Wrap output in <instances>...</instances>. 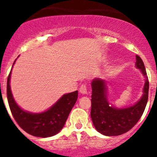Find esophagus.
Returning a JSON list of instances; mask_svg holds the SVG:
<instances>
[{"instance_id": "1", "label": "esophagus", "mask_w": 157, "mask_h": 157, "mask_svg": "<svg viewBox=\"0 0 157 157\" xmlns=\"http://www.w3.org/2000/svg\"><path fill=\"white\" fill-rule=\"evenodd\" d=\"M79 92L83 94H86L87 93H88V90H87V86L86 84H82V85H81V86L79 87Z\"/></svg>"}]
</instances>
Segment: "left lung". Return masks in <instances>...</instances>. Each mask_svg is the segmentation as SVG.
<instances>
[{
    "mask_svg": "<svg viewBox=\"0 0 157 157\" xmlns=\"http://www.w3.org/2000/svg\"><path fill=\"white\" fill-rule=\"evenodd\" d=\"M136 67L145 78L143 95L133 106L116 109L109 103L106 97V83L101 79L93 80L90 116L98 132L106 136H118L127 132L138 123L145 111L149 96V79L145 64L136 56Z\"/></svg>",
    "mask_w": 157,
    "mask_h": 157,
    "instance_id": "obj_1",
    "label": "left lung"
}]
</instances>
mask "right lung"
Wrapping results in <instances>:
<instances>
[{"mask_svg":"<svg viewBox=\"0 0 157 157\" xmlns=\"http://www.w3.org/2000/svg\"><path fill=\"white\" fill-rule=\"evenodd\" d=\"M11 72L12 71L7 80V98L11 112L18 125L28 134L40 138L52 137L59 133L77 101L78 90L64 94L45 112L37 114L30 113L20 109L12 97L9 85Z\"/></svg>","mask_w":157,"mask_h":157,"instance_id":"1","label":"right lung"}]
</instances>
